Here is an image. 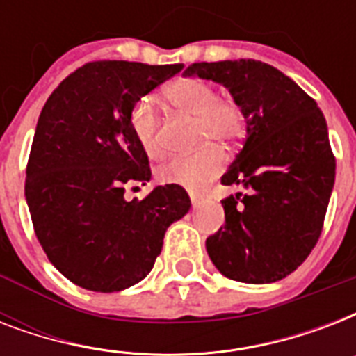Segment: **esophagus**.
<instances>
[{
	"label": "esophagus",
	"instance_id": "esophagus-1",
	"mask_svg": "<svg viewBox=\"0 0 356 356\" xmlns=\"http://www.w3.org/2000/svg\"><path fill=\"white\" fill-rule=\"evenodd\" d=\"M190 201H192V205H194V207H200V203H201V195H197V194H190Z\"/></svg>",
	"mask_w": 356,
	"mask_h": 356
}]
</instances>
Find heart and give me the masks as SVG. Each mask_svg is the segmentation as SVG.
<instances>
[{
  "label": "heart",
  "mask_w": 356,
  "mask_h": 356,
  "mask_svg": "<svg viewBox=\"0 0 356 356\" xmlns=\"http://www.w3.org/2000/svg\"><path fill=\"white\" fill-rule=\"evenodd\" d=\"M168 102L173 107L195 118L194 153L175 155L159 168L162 183L179 184L188 190H201L222 172L223 151L216 144H233L243 134L245 118L242 107L233 97H220L216 88L197 77H184L166 88ZM131 129L147 155H161V120L149 97H142L131 108Z\"/></svg>",
  "instance_id": "b5f03b06"
}]
</instances>
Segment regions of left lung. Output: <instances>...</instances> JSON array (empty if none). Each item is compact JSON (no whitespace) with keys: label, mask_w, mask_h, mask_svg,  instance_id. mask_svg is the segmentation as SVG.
Wrapping results in <instances>:
<instances>
[{"label":"left lung","mask_w":356,"mask_h":356,"mask_svg":"<svg viewBox=\"0 0 356 356\" xmlns=\"http://www.w3.org/2000/svg\"><path fill=\"white\" fill-rule=\"evenodd\" d=\"M184 75L225 86L248 123L242 151L222 177L243 192L222 201L225 225L207 238V253L233 281H281L314 249L334 186L323 113L290 77L253 58L195 63Z\"/></svg>","instance_id":"obj_1"}]
</instances>
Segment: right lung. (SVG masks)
<instances>
[{
	"mask_svg": "<svg viewBox=\"0 0 356 356\" xmlns=\"http://www.w3.org/2000/svg\"><path fill=\"white\" fill-rule=\"evenodd\" d=\"M183 70L96 60L70 74L47 97L36 123L25 200L36 238L66 279L92 292H120L140 282L161 254L166 229L190 211L179 184H145L147 153L131 129L140 97Z\"/></svg>",
	"mask_w": 356,
	"mask_h": 356,
	"instance_id": "right-lung-1",
	"label": "right lung"
}]
</instances>
